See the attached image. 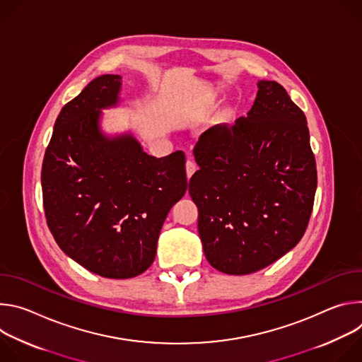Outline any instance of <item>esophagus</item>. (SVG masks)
<instances>
[{
	"label": "esophagus",
	"instance_id": "1",
	"mask_svg": "<svg viewBox=\"0 0 362 362\" xmlns=\"http://www.w3.org/2000/svg\"><path fill=\"white\" fill-rule=\"evenodd\" d=\"M196 169H197V166L193 160L186 162V175H187V177H192V175L196 172Z\"/></svg>",
	"mask_w": 362,
	"mask_h": 362
}]
</instances>
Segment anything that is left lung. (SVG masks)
I'll return each instance as SVG.
<instances>
[{"instance_id": "obj_1", "label": "left lung", "mask_w": 362, "mask_h": 362, "mask_svg": "<svg viewBox=\"0 0 362 362\" xmlns=\"http://www.w3.org/2000/svg\"><path fill=\"white\" fill-rule=\"evenodd\" d=\"M189 193L209 264L228 275L261 271L305 233L317 165L303 112L276 81H257L246 117L202 133Z\"/></svg>"}]
</instances>
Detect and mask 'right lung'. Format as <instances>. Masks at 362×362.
I'll list each match as a JSON object with an SVG mask.
<instances>
[{
	"mask_svg": "<svg viewBox=\"0 0 362 362\" xmlns=\"http://www.w3.org/2000/svg\"><path fill=\"white\" fill-rule=\"evenodd\" d=\"M120 91L122 77L105 74L69 101L41 170L44 212L57 245L110 279L150 268L165 219L187 189L182 150L158 159L132 132H103L101 110L117 107Z\"/></svg>",
	"mask_w": 362,
	"mask_h": 362,
	"instance_id": "right-lung-1",
	"label": "right lung"
}]
</instances>
